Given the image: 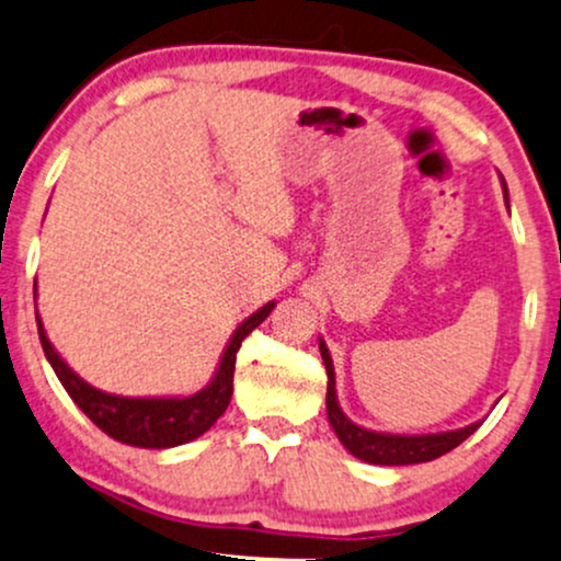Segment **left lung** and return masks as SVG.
Returning <instances> with one entry per match:
<instances>
[{"instance_id": "8db88e82", "label": "left lung", "mask_w": 561, "mask_h": 561, "mask_svg": "<svg viewBox=\"0 0 561 561\" xmlns=\"http://www.w3.org/2000/svg\"><path fill=\"white\" fill-rule=\"evenodd\" d=\"M501 182H504V179H501ZM319 351L327 366V416H330L334 435L340 437V443H343L356 459L366 461V465L403 467V465H422V461H433L437 456L454 450L459 443H465L467 437L480 427V422H474L461 430H448V433H430V435H392V433H377V430H366L362 424L347 420L345 411L340 409L337 390H334L332 356L321 337H319Z\"/></svg>"}]
</instances>
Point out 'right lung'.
Wrapping results in <instances>:
<instances>
[{
	"label": "right lung",
	"mask_w": 561,
	"mask_h": 561,
	"mask_svg": "<svg viewBox=\"0 0 561 561\" xmlns=\"http://www.w3.org/2000/svg\"><path fill=\"white\" fill-rule=\"evenodd\" d=\"M276 302H266L259 308L253 317H248L237 327L234 334L229 337L227 347L221 353L218 369L210 377V382L203 390L192 392V396H152V398H131V396H115L105 392L87 379L76 375L70 366L62 362L60 353L49 343L47 330H44L42 317L36 311L38 340H42L44 356L53 364L57 379L73 403L79 405L83 414L92 420L102 433H107L113 440L126 443V446L137 448H173L184 446V443L195 440L203 433L214 427L218 416L227 411L231 401V390H234V362L237 351H240L242 340L248 337L255 327L261 324L268 313L274 311Z\"/></svg>",
	"instance_id": "add662e5"
}]
</instances>
